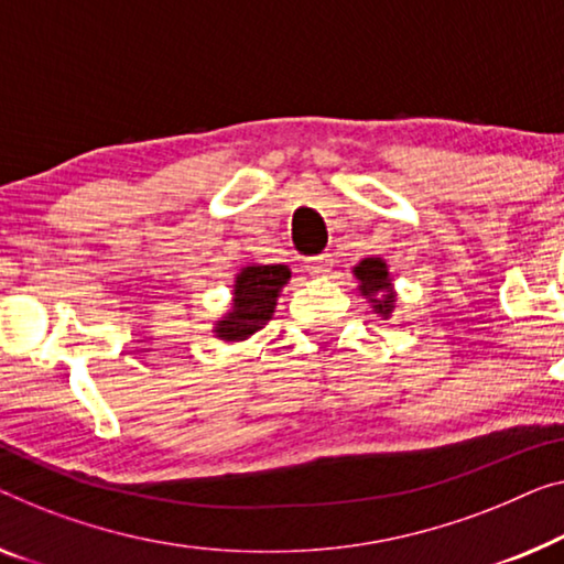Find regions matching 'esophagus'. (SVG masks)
Returning <instances> with one entry per match:
<instances>
[{"mask_svg":"<svg viewBox=\"0 0 564 564\" xmlns=\"http://www.w3.org/2000/svg\"><path fill=\"white\" fill-rule=\"evenodd\" d=\"M306 271L311 275H316V279H326L332 271V256L329 253H322V256H314L306 260Z\"/></svg>","mask_w":564,"mask_h":564,"instance_id":"obj_1","label":"esophagus"}]
</instances>
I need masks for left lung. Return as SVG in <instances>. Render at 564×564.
<instances>
[{
  "mask_svg": "<svg viewBox=\"0 0 564 564\" xmlns=\"http://www.w3.org/2000/svg\"><path fill=\"white\" fill-rule=\"evenodd\" d=\"M351 275L357 279V289L367 299L377 316L390 318L394 314V301H398V291H394V279L390 273V265L384 258L369 256L362 258L351 268Z\"/></svg>",
  "mask_w": 564,
  "mask_h": 564,
  "instance_id": "left-lung-1",
  "label": "left lung"
}]
</instances>
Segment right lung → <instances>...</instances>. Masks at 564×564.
I'll list each match as a JSON object with an SVG mask.
<instances>
[{
    "label": "right lung",
    "instance_id": "right-lung-1",
    "mask_svg": "<svg viewBox=\"0 0 564 564\" xmlns=\"http://www.w3.org/2000/svg\"><path fill=\"white\" fill-rule=\"evenodd\" d=\"M291 281V268L283 263H246L235 273L232 301L213 324V336L225 344H240L271 322L283 285Z\"/></svg>",
    "mask_w": 564,
    "mask_h": 564
}]
</instances>
